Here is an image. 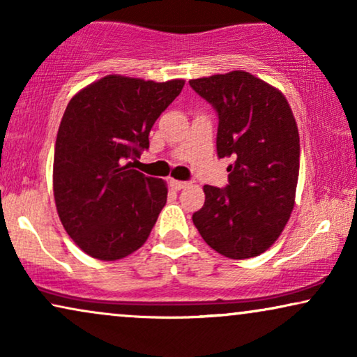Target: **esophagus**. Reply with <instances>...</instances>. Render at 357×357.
Returning a JSON list of instances; mask_svg holds the SVG:
<instances>
[{
  "instance_id": "34e87169",
  "label": "esophagus",
  "mask_w": 357,
  "mask_h": 357,
  "mask_svg": "<svg viewBox=\"0 0 357 357\" xmlns=\"http://www.w3.org/2000/svg\"><path fill=\"white\" fill-rule=\"evenodd\" d=\"M187 182H182V180H175V178H170V187H172L174 190H182L187 187Z\"/></svg>"
}]
</instances>
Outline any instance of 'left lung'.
<instances>
[{
    "mask_svg": "<svg viewBox=\"0 0 357 357\" xmlns=\"http://www.w3.org/2000/svg\"><path fill=\"white\" fill-rule=\"evenodd\" d=\"M219 115L218 155L231 158L226 188L204 185L193 224L213 250L232 260L258 257L281 236L294 208L299 130L284 94L236 70L190 81Z\"/></svg>",
    "mask_w": 357,
    "mask_h": 357,
    "instance_id": "left-lung-1",
    "label": "left lung"
}]
</instances>
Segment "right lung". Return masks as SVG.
<instances>
[{
	"instance_id": "add662e5",
	"label": "right lung",
	"mask_w": 357,
	"mask_h": 357,
	"mask_svg": "<svg viewBox=\"0 0 357 357\" xmlns=\"http://www.w3.org/2000/svg\"><path fill=\"white\" fill-rule=\"evenodd\" d=\"M165 82L107 75L73 96L53 158V197L60 221L92 258L115 261L148 241L167 202V183L131 169L149 148V131L182 92Z\"/></svg>"
}]
</instances>
